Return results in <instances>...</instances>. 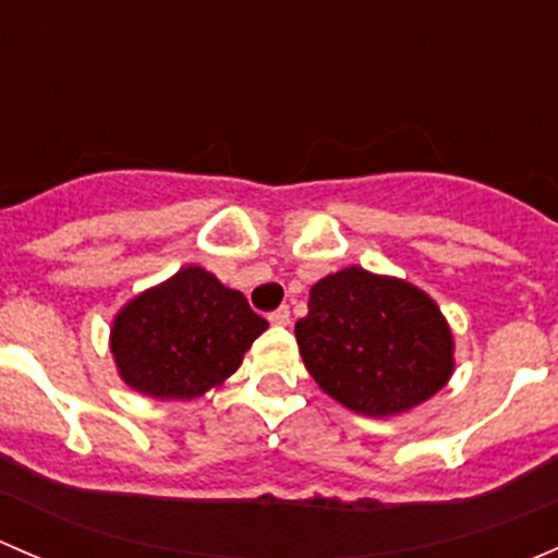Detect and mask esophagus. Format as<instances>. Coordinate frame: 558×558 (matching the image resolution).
Returning a JSON list of instances; mask_svg holds the SVG:
<instances>
[{
	"label": "esophagus",
	"mask_w": 558,
	"mask_h": 558,
	"mask_svg": "<svg viewBox=\"0 0 558 558\" xmlns=\"http://www.w3.org/2000/svg\"><path fill=\"white\" fill-rule=\"evenodd\" d=\"M269 320H272L275 326H289V324H291V311H289V305H280L278 311L269 313Z\"/></svg>",
	"instance_id": "obj_1"
}]
</instances>
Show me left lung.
<instances>
[{"label":"left lung","instance_id":"1","mask_svg":"<svg viewBox=\"0 0 558 558\" xmlns=\"http://www.w3.org/2000/svg\"><path fill=\"white\" fill-rule=\"evenodd\" d=\"M294 331L315 384L364 415L404 413L453 373L451 329L435 302L362 267L318 280Z\"/></svg>","mask_w":558,"mask_h":558}]
</instances>
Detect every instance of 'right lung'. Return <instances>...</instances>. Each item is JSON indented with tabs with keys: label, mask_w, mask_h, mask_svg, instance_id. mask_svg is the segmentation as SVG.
<instances>
[{
	"label": "right lung",
	"mask_w": 558,
	"mask_h": 558,
	"mask_svg": "<svg viewBox=\"0 0 558 558\" xmlns=\"http://www.w3.org/2000/svg\"><path fill=\"white\" fill-rule=\"evenodd\" d=\"M267 320L240 291L185 267L118 313L110 348L129 386L156 399H194L227 380Z\"/></svg>",
	"instance_id": "obj_1"
}]
</instances>
